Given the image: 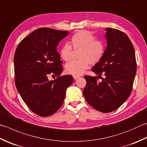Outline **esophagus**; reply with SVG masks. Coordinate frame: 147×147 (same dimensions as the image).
<instances>
[{
  "label": "esophagus",
  "mask_w": 147,
  "mask_h": 147,
  "mask_svg": "<svg viewBox=\"0 0 147 147\" xmlns=\"http://www.w3.org/2000/svg\"><path fill=\"white\" fill-rule=\"evenodd\" d=\"M80 78V76H75V75H74L73 76V78L74 79V80H77V79H78Z\"/></svg>",
  "instance_id": "esophagus-1"
}]
</instances>
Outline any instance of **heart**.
<instances>
[{
    "label": "heart",
    "mask_w": 147,
    "mask_h": 147,
    "mask_svg": "<svg viewBox=\"0 0 147 147\" xmlns=\"http://www.w3.org/2000/svg\"><path fill=\"white\" fill-rule=\"evenodd\" d=\"M78 50V60L71 61L65 66V72L72 75L79 76L84 73L89 65L96 64L99 62L105 51L104 42L96 40L95 36L87 30H79L71 37L70 45L65 44L60 48L61 58L67 62L71 58L73 50Z\"/></svg>",
    "instance_id": "obj_1"
}]
</instances>
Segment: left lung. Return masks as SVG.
Listing matches in <instances>:
<instances>
[{"instance_id":"1","label":"left lung","mask_w":147,"mask_h":147,"mask_svg":"<svg viewBox=\"0 0 147 147\" xmlns=\"http://www.w3.org/2000/svg\"><path fill=\"white\" fill-rule=\"evenodd\" d=\"M105 30V54L92 69L102 81H97V76H85L87 84L83 94L92 107L109 113L119 108L130 96L137 66L134 49L128 36L115 28Z\"/></svg>"}]
</instances>
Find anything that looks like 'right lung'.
I'll list each match as a JSON object with an SVG mask.
<instances>
[{"label": "right lung", "instance_id": "1", "mask_svg": "<svg viewBox=\"0 0 147 147\" xmlns=\"http://www.w3.org/2000/svg\"><path fill=\"white\" fill-rule=\"evenodd\" d=\"M68 34V31L39 28L20 42L14 53L16 88L28 108L39 116L55 113L73 82L71 75L59 76L63 67L57 47ZM50 75L57 78L49 80Z\"/></svg>", "mask_w": 147, "mask_h": 147}]
</instances>
